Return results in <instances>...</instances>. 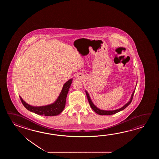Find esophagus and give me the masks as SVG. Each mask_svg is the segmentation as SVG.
<instances>
[{"instance_id":"obj_1","label":"esophagus","mask_w":159,"mask_h":159,"mask_svg":"<svg viewBox=\"0 0 159 159\" xmlns=\"http://www.w3.org/2000/svg\"><path fill=\"white\" fill-rule=\"evenodd\" d=\"M77 77H78V76H77ZM81 77H82V76H81V77H80V76H78V77H80V78H82Z\"/></svg>"}]
</instances>
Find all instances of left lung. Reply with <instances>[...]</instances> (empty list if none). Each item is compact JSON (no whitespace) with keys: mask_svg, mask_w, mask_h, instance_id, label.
I'll use <instances>...</instances> for the list:
<instances>
[{"mask_svg":"<svg viewBox=\"0 0 159 159\" xmlns=\"http://www.w3.org/2000/svg\"><path fill=\"white\" fill-rule=\"evenodd\" d=\"M136 84H137V82H136ZM136 87H135V89H134V91L132 92V94H131V98L129 99V101L126 104L124 105L123 107H122L121 108H118V109H116V110H101V109L98 108V107L93 103V102L91 101V98L90 97V95L89 94L88 91H86V90H85V92H86V95H87L88 101H89V104H90V107H91V108H92L97 114H98L99 115H112V114H116V113H117V112H118L123 110L124 109H125V108L131 103V102L132 101V98H133V96H134V93H135Z\"/></svg>","mask_w":159,"mask_h":159,"instance_id":"1","label":"left lung"}]
</instances>
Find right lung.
Listing matches in <instances>:
<instances>
[{
  "label": "right lung",
  "instance_id": "obj_1",
  "mask_svg": "<svg viewBox=\"0 0 159 159\" xmlns=\"http://www.w3.org/2000/svg\"><path fill=\"white\" fill-rule=\"evenodd\" d=\"M72 81L73 78H71L63 85V88L62 89V90L59 96L58 97L57 99L54 103L50 105L42 106H31L26 103L20 96H19L21 101L28 110L30 111V112H33L38 115L44 116H56L59 115L64 110L65 107L66 97L69 88L71 86Z\"/></svg>",
  "mask_w": 159,
  "mask_h": 159
}]
</instances>
